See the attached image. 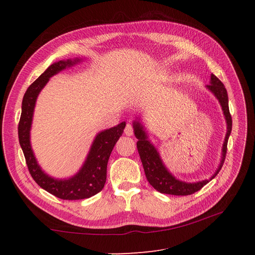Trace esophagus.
I'll use <instances>...</instances> for the list:
<instances>
[{
  "label": "esophagus",
  "mask_w": 255,
  "mask_h": 255,
  "mask_svg": "<svg viewBox=\"0 0 255 255\" xmlns=\"http://www.w3.org/2000/svg\"><path fill=\"white\" fill-rule=\"evenodd\" d=\"M125 133H126V136H132L133 134L132 125H130V124L126 125V127H125Z\"/></svg>",
  "instance_id": "34e87169"
}]
</instances>
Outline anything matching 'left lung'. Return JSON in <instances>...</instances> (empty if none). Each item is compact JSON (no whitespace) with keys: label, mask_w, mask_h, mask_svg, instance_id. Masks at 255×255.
<instances>
[{"label":"left lung","mask_w":255,"mask_h":255,"mask_svg":"<svg viewBox=\"0 0 255 255\" xmlns=\"http://www.w3.org/2000/svg\"><path fill=\"white\" fill-rule=\"evenodd\" d=\"M207 88L213 92V93L217 97L220 102L221 106H223V111L225 114L226 121H227V134L223 148V159H221V163L219 165V169L215 173V175L210 178H213L218 174L226 159L227 154V144H228V139L231 133L232 129V118L229 112V104H228V94H227V90L225 88L224 83L216 77V75L211 74V82L207 85ZM134 127V134L138 139L137 148L138 152L141 159L143 170L145 173V177H147L150 185H152L156 191L163 194L169 195H176V196H186V195H192L194 193L198 192L202 189L206 184L210 180H205L197 183H185L176 180L175 177L171 175V173L167 172V170L162 164V161L159 156V153L156 152L155 148L151 144L148 140L147 136L143 131L142 127L140 126L138 122L133 123Z\"/></svg>","instance_id":"left-lung-1"}]
</instances>
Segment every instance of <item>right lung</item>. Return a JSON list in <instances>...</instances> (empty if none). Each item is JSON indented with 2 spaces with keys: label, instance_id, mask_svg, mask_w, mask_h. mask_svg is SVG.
I'll list each match as a JSON object with an SVG mask.
<instances>
[{
  "label": "right lung",
  "instance_id": "right-lung-1",
  "mask_svg": "<svg viewBox=\"0 0 255 255\" xmlns=\"http://www.w3.org/2000/svg\"><path fill=\"white\" fill-rule=\"evenodd\" d=\"M77 61L79 60H74V62L71 60H61L51 64L39 78L29 85L23 97L21 114L18 123L19 144L23 150L26 164L31 177L38 185L48 193L52 194L53 196L68 200L90 198L102 191L106 182L108 159H110L114 145L121 138L126 126V123L123 122L116 127L107 129L97 134L83 167L77 175L70 180H55L46 175L40 170L32 154L29 142V130L36 99L49 78L67 67L72 66Z\"/></svg>",
  "mask_w": 255,
  "mask_h": 255
}]
</instances>
